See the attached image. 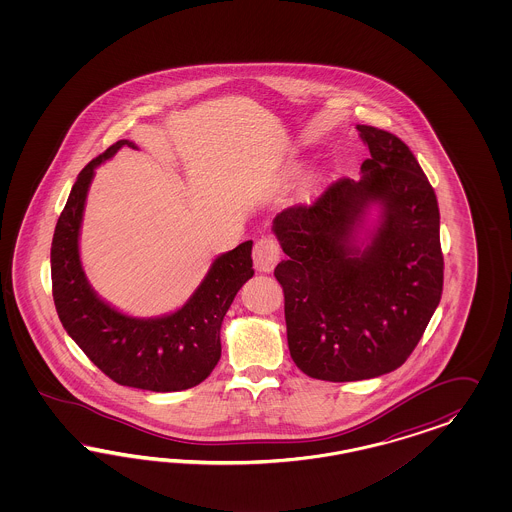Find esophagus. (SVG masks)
Masks as SVG:
<instances>
[{"mask_svg": "<svg viewBox=\"0 0 512 512\" xmlns=\"http://www.w3.org/2000/svg\"><path fill=\"white\" fill-rule=\"evenodd\" d=\"M279 255L281 249L278 240L272 234H264L253 246V263L261 272H272L274 266L278 264Z\"/></svg>", "mask_w": 512, "mask_h": 512, "instance_id": "esophagus-1", "label": "esophagus"}]
</instances>
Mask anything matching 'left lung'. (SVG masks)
<instances>
[{
	"label": "left lung",
	"instance_id": "left-lung-1",
	"mask_svg": "<svg viewBox=\"0 0 512 512\" xmlns=\"http://www.w3.org/2000/svg\"><path fill=\"white\" fill-rule=\"evenodd\" d=\"M370 148L362 178H341L310 204L279 212L272 231L287 261L283 287L289 351L313 379L332 383L394 372L413 353L443 293L434 187L396 135L357 125ZM370 203L380 227L364 248L356 229Z\"/></svg>",
	"mask_w": 512,
	"mask_h": 512
}]
</instances>
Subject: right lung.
<instances>
[{"mask_svg": "<svg viewBox=\"0 0 512 512\" xmlns=\"http://www.w3.org/2000/svg\"><path fill=\"white\" fill-rule=\"evenodd\" d=\"M122 146L118 140L92 159L69 193L52 249V296L67 334L93 364L124 387L174 392L197 387L221 357V323L240 287L253 276L248 240L219 255L206 278L180 310L155 319L129 317L93 293L78 255V233L93 171Z\"/></svg>", "mask_w": 512, "mask_h": 512, "instance_id": "1", "label": "right lung"}]
</instances>
